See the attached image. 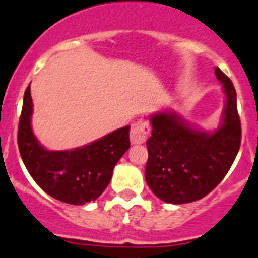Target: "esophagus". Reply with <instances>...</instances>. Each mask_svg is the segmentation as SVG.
Masks as SVG:
<instances>
[{
    "label": "esophagus",
    "instance_id": "1",
    "mask_svg": "<svg viewBox=\"0 0 258 258\" xmlns=\"http://www.w3.org/2000/svg\"><path fill=\"white\" fill-rule=\"evenodd\" d=\"M151 127L150 123L145 119H140L136 123L132 124L131 132H130V139H131L132 145H141L148 139Z\"/></svg>",
    "mask_w": 258,
    "mask_h": 258
}]
</instances>
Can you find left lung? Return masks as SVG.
Listing matches in <instances>:
<instances>
[{"label":"left lung","instance_id":"obj_1","mask_svg":"<svg viewBox=\"0 0 258 258\" xmlns=\"http://www.w3.org/2000/svg\"><path fill=\"white\" fill-rule=\"evenodd\" d=\"M215 74L226 97L217 130L195 128L172 111L150 117L152 134L146 142L145 178L153 194L167 204H188L209 195L228 172L240 150L236 90L218 67Z\"/></svg>","mask_w":258,"mask_h":258}]
</instances>
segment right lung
<instances>
[{"label":"right lung","instance_id":"right-lung-1","mask_svg":"<svg viewBox=\"0 0 258 258\" xmlns=\"http://www.w3.org/2000/svg\"><path fill=\"white\" fill-rule=\"evenodd\" d=\"M32 113L28 86L23 96L17 140L21 157L31 177L58 201L85 205L97 200L110 183L116 163L130 148V126L81 147L49 151L33 134Z\"/></svg>","mask_w":258,"mask_h":258}]
</instances>
